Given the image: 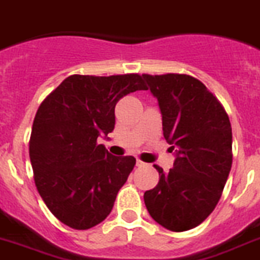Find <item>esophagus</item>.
Instances as JSON below:
<instances>
[{"label": "esophagus", "instance_id": "obj_1", "mask_svg": "<svg viewBox=\"0 0 260 260\" xmlns=\"http://www.w3.org/2000/svg\"><path fill=\"white\" fill-rule=\"evenodd\" d=\"M136 166L137 167H145L147 164H145L144 161H141V160H136Z\"/></svg>", "mask_w": 260, "mask_h": 260}]
</instances>
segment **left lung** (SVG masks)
Returning <instances> with one entry per match:
<instances>
[{
    "label": "left lung",
    "instance_id": "8db88e82",
    "mask_svg": "<svg viewBox=\"0 0 260 260\" xmlns=\"http://www.w3.org/2000/svg\"><path fill=\"white\" fill-rule=\"evenodd\" d=\"M157 99L163 135L175 151L170 172L155 166L159 183L145 191L152 219L181 233L208 218L233 164V131L224 108L203 82L188 75H143Z\"/></svg>",
    "mask_w": 260,
    "mask_h": 260
}]
</instances>
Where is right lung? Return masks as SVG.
<instances>
[{
  "instance_id": "add662e5",
  "label": "right lung",
  "mask_w": 260,
  "mask_h": 260,
  "mask_svg": "<svg viewBox=\"0 0 260 260\" xmlns=\"http://www.w3.org/2000/svg\"><path fill=\"white\" fill-rule=\"evenodd\" d=\"M145 89L141 76L135 73L73 75L41 103L29 156L39 193L61 223L88 230L111 214L136 159L111 155L97 139L115 129L117 101Z\"/></svg>"
}]
</instances>
